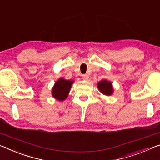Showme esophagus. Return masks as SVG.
<instances>
[{
    "label": "esophagus",
    "mask_w": 160,
    "mask_h": 160,
    "mask_svg": "<svg viewBox=\"0 0 160 160\" xmlns=\"http://www.w3.org/2000/svg\"><path fill=\"white\" fill-rule=\"evenodd\" d=\"M82 78H83V79L87 80V79H88V74H83Z\"/></svg>",
    "instance_id": "esophagus-1"
}]
</instances>
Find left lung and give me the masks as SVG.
<instances>
[{
	"instance_id": "left-lung-1",
	"label": "left lung",
	"mask_w": 160,
	"mask_h": 160,
	"mask_svg": "<svg viewBox=\"0 0 160 160\" xmlns=\"http://www.w3.org/2000/svg\"><path fill=\"white\" fill-rule=\"evenodd\" d=\"M98 88L99 91L105 95L109 96L112 93V83L106 80H102L98 83Z\"/></svg>"
}]
</instances>
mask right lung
I'll use <instances>...</instances> for the list:
<instances>
[{
  "label": "right lung",
  "mask_w": 160,
  "mask_h": 160,
  "mask_svg": "<svg viewBox=\"0 0 160 160\" xmlns=\"http://www.w3.org/2000/svg\"><path fill=\"white\" fill-rule=\"evenodd\" d=\"M73 82L69 80H64V78H60L54 84L52 88V95L59 101H64L68 96L70 88Z\"/></svg>",
  "instance_id": "right-lung-1"
}]
</instances>
